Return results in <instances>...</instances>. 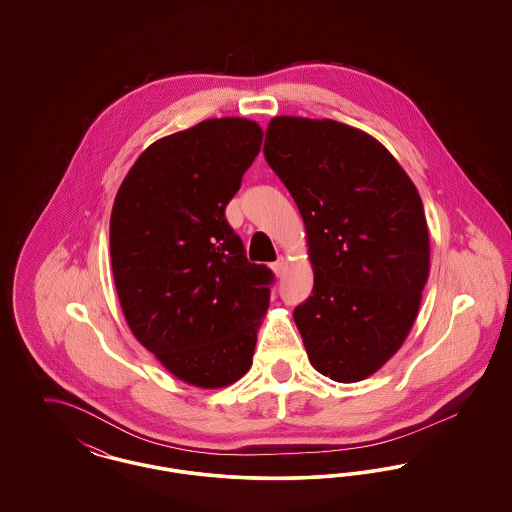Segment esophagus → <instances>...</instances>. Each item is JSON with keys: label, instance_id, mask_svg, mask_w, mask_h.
<instances>
[{"label": "esophagus", "instance_id": "1", "mask_svg": "<svg viewBox=\"0 0 512 512\" xmlns=\"http://www.w3.org/2000/svg\"><path fill=\"white\" fill-rule=\"evenodd\" d=\"M286 268H288V261L284 257H278V261L272 263V270L276 276H282L286 272Z\"/></svg>", "mask_w": 512, "mask_h": 512}]
</instances>
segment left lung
Listing matches in <instances>:
<instances>
[{"label":"left lung","mask_w":512,"mask_h":512,"mask_svg":"<svg viewBox=\"0 0 512 512\" xmlns=\"http://www.w3.org/2000/svg\"><path fill=\"white\" fill-rule=\"evenodd\" d=\"M265 159L305 222L313 295L293 320L311 365L351 384L403 345L430 272L413 180L378 140L330 119L274 117Z\"/></svg>","instance_id":"left-lung-1"}]
</instances>
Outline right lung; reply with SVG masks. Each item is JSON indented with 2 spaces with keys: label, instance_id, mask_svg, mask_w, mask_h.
<instances>
[{
  "label": "right lung",
  "instance_id": "right-lung-1",
  "mask_svg": "<svg viewBox=\"0 0 512 512\" xmlns=\"http://www.w3.org/2000/svg\"><path fill=\"white\" fill-rule=\"evenodd\" d=\"M257 122L226 117L157 140L122 180L111 267L122 313L176 378L224 388L251 366L272 270L249 263L224 209L261 151Z\"/></svg>",
  "mask_w": 512,
  "mask_h": 512
}]
</instances>
